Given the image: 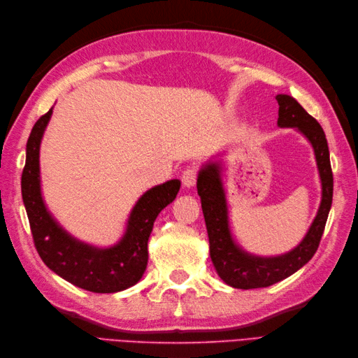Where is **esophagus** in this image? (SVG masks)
Returning <instances> with one entry per match:
<instances>
[{
	"instance_id": "1",
	"label": "esophagus",
	"mask_w": 358,
	"mask_h": 358,
	"mask_svg": "<svg viewBox=\"0 0 358 358\" xmlns=\"http://www.w3.org/2000/svg\"><path fill=\"white\" fill-rule=\"evenodd\" d=\"M181 181H183V186L185 187H194L196 183V167L191 166L187 167V169L181 175Z\"/></svg>"
}]
</instances>
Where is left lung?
<instances>
[{"label": "left lung", "mask_w": 358, "mask_h": 358, "mask_svg": "<svg viewBox=\"0 0 358 358\" xmlns=\"http://www.w3.org/2000/svg\"><path fill=\"white\" fill-rule=\"evenodd\" d=\"M275 100L278 101V127L295 129L314 149L322 183V200L306 235L294 249L280 255H255L243 249L234 238L222 162L210 159L201 166L196 178V191L201 199V209L206 222L210 260L218 277L235 289L271 286L303 268L314 257L320 245L332 204L334 178L328 141L322 126L291 95L278 94Z\"/></svg>", "instance_id": "8db88e82"}]
</instances>
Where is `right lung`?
<instances>
[{
	"instance_id": "1",
	"label": "right lung",
	"mask_w": 358,
	"mask_h": 358,
	"mask_svg": "<svg viewBox=\"0 0 358 358\" xmlns=\"http://www.w3.org/2000/svg\"><path fill=\"white\" fill-rule=\"evenodd\" d=\"M53 108L32 127L26 144V164L21 177L22 203L41 260L69 283L96 294L132 287L148 266V241L155 220L177 196L181 181L169 180L144 192L127 217L126 229L112 246L100 248L75 238L45 206L41 191L40 148Z\"/></svg>"
}]
</instances>
